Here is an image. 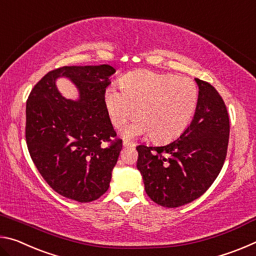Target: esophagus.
Here are the masks:
<instances>
[{
  "mask_svg": "<svg viewBox=\"0 0 256 256\" xmlns=\"http://www.w3.org/2000/svg\"><path fill=\"white\" fill-rule=\"evenodd\" d=\"M136 146V144H134L133 142H130V141H126V140L123 141V146H125V148H126V146L128 148V146Z\"/></svg>",
  "mask_w": 256,
  "mask_h": 256,
  "instance_id": "esophagus-1",
  "label": "esophagus"
}]
</instances>
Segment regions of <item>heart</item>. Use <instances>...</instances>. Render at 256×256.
Here are the masks:
<instances>
[{"instance_id": "b5f03b06", "label": "heart", "mask_w": 256, "mask_h": 256, "mask_svg": "<svg viewBox=\"0 0 256 256\" xmlns=\"http://www.w3.org/2000/svg\"><path fill=\"white\" fill-rule=\"evenodd\" d=\"M120 86L122 92L107 89L104 100L116 128L136 114L140 118L122 130L125 138L151 136L157 142L170 141L185 131L196 110L198 90L188 76L138 70L125 74Z\"/></svg>"}]
</instances>
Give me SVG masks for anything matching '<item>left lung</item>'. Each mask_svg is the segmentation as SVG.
Instances as JSON below:
<instances>
[{
  "label": "left lung",
  "instance_id": "8db88e82",
  "mask_svg": "<svg viewBox=\"0 0 256 256\" xmlns=\"http://www.w3.org/2000/svg\"><path fill=\"white\" fill-rule=\"evenodd\" d=\"M196 82V114L180 138L162 146H136V167L146 192L154 202L166 208L188 204L200 198L219 175L226 159V105L210 84L200 79Z\"/></svg>",
  "mask_w": 256,
  "mask_h": 256
}]
</instances>
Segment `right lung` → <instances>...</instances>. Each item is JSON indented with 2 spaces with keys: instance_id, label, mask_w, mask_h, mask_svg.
Segmentation results:
<instances>
[{
  "instance_id": "add662e5",
  "label": "right lung",
  "mask_w": 256,
  "mask_h": 256,
  "mask_svg": "<svg viewBox=\"0 0 256 256\" xmlns=\"http://www.w3.org/2000/svg\"><path fill=\"white\" fill-rule=\"evenodd\" d=\"M116 70L108 64L63 66L47 73L30 92L26 140L34 166L60 196L78 202L100 198L122 150L105 107L106 88ZM76 86V101L63 98L56 80Z\"/></svg>"
}]
</instances>
